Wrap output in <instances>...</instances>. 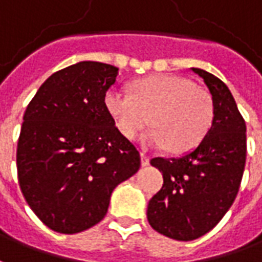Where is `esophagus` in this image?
Masks as SVG:
<instances>
[{
  "instance_id": "1",
  "label": "esophagus",
  "mask_w": 262,
  "mask_h": 262,
  "mask_svg": "<svg viewBox=\"0 0 262 262\" xmlns=\"http://www.w3.org/2000/svg\"><path fill=\"white\" fill-rule=\"evenodd\" d=\"M140 157H142V166H143V167L149 166V163H150L149 156H147L146 153H143V151H142V153H140Z\"/></svg>"
}]
</instances>
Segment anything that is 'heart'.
Masks as SVG:
<instances>
[{
  "instance_id": "b5f03b06",
  "label": "heart",
  "mask_w": 262,
  "mask_h": 262,
  "mask_svg": "<svg viewBox=\"0 0 262 262\" xmlns=\"http://www.w3.org/2000/svg\"><path fill=\"white\" fill-rule=\"evenodd\" d=\"M105 107L116 129L126 139H135L149 123L143 136L149 147H169L182 153L193 149L213 125L214 103L207 89L173 75H153L135 80L130 95L109 89Z\"/></svg>"
}]
</instances>
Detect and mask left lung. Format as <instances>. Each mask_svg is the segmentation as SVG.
I'll use <instances>...</instances> for the list:
<instances>
[{
	"label": "left lung",
	"instance_id": "obj_1",
	"mask_svg": "<svg viewBox=\"0 0 262 262\" xmlns=\"http://www.w3.org/2000/svg\"><path fill=\"white\" fill-rule=\"evenodd\" d=\"M191 71L211 93L213 125L194 150L150 160L163 173V187L150 199L147 220L177 241L199 238L219 224L238 193L247 156L246 122L230 89L213 74Z\"/></svg>",
	"mask_w": 262,
	"mask_h": 262
}]
</instances>
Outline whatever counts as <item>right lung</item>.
<instances>
[{
	"label": "right lung",
	"instance_id": "add662e5",
	"mask_svg": "<svg viewBox=\"0 0 262 262\" xmlns=\"http://www.w3.org/2000/svg\"><path fill=\"white\" fill-rule=\"evenodd\" d=\"M118 68L83 61L45 80L24 113L18 182L38 219L75 234L107 213L115 187L136 173L140 155L105 107Z\"/></svg>",
	"mask_w": 262,
	"mask_h": 262
}]
</instances>
